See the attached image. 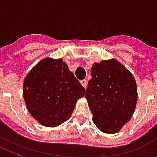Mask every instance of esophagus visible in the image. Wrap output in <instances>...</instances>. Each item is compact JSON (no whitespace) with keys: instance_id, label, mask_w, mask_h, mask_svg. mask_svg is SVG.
<instances>
[{"instance_id":"obj_1","label":"esophagus","mask_w":157,"mask_h":157,"mask_svg":"<svg viewBox=\"0 0 157 157\" xmlns=\"http://www.w3.org/2000/svg\"><path fill=\"white\" fill-rule=\"evenodd\" d=\"M81 84H82L84 88H86V86H87V81L86 80H82V81H81Z\"/></svg>"}]
</instances>
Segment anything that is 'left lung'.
<instances>
[{"label": "left lung", "mask_w": 157, "mask_h": 157, "mask_svg": "<svg viewBox=\"0 0 157 157\" xmlns=\"http://www.w3.org/2000/svg\"><path fill=\"white\" fill-rule=\"evenodd\" d=\"M86 98L94 124L103 133L115 134L135 112L138 93L128 69L115 59L94 63Z\"/></svg>", "instance_id": "obj_1"}]
</instances>
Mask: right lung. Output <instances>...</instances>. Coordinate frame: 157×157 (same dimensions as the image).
Instances as JSON below:
<instances>
[{
  "label": "right lung",
  "instance_id": "right-lung-1",
  "mask_svg": "<svg viewBox=\"0 0 157 157\" xmlns=\"http://www.w3.org/2000/svg\"><path fill=\"white\" fill-rule=\"evenodd\" d=\"M85 92L61 59H43L23 81L26 107L45 127H56L68 120Z\"/></svg>",
  "mask_w": 157,
  "mask_h": 157
}]
</instances>
